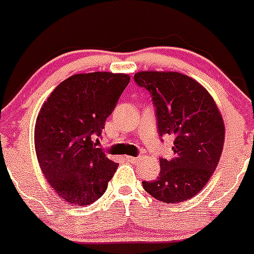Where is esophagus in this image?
<instances>
[{
    "instance_id": "esophagus-1",
    "label": "esophagus",
    "mask_w": 254,
    "mask_h": 254,
    "mask_svg": "<svg viewBox=\"0 0 254 254\" xmlns=\"http://www.w3.org/2000/svg\"><path fill=\"white\" fill-rule=\"evenodd\" d=\"M126 160H127L128 162H131V164H136V162L139 161L138 157H132V156H127V157H126Z\"/></svg>"
}]
</instances>
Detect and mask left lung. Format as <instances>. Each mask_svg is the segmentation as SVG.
Listing matches in <instances>:
<instances>
[{"label": "left lung", "mask_w": 254, "mask_h": 254, "mask_svg": "<svg viewBox=\"0 0 254 254\" xmlns=\"http://www.w3.org/2000/svg\"><path fill=\"white\" fill-rule=\"evenodd\" d=\"M134 81L151 93L160 136L174 137L175 157L160 159L159 178L143 189L164 203L194 197L217 169L225 127L215 101L195 79L178 71H138Z\"/></svg>", "instance_id": "1"}]
</instances>
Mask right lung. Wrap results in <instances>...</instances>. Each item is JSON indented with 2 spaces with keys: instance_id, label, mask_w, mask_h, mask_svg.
Segmentation results:
<instances>
[{
  "instance_id": "right-lung-1",
  "label": "right lung",
  "mask_w": 254,
  "mask_h": 254,
  "mask_svg": "<svg viewBox=\"0 0 254 254\" xmlns=\"http://www.w3.org/2000/svg\"><path fill=\"white\" fill-rule=\"evenodd\" d=\"M128 74H75L44 102L35 125V150L49 185L76 206L94 203L106 191L117 162L93 143L129 83Z\"/></svg>"
}]
</instances>
